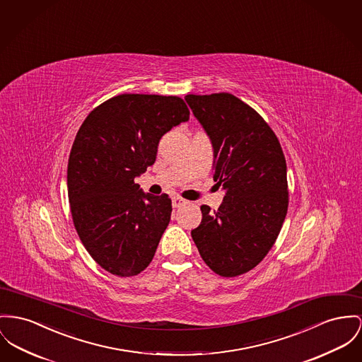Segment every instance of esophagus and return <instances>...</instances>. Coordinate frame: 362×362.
<instances>
[{
  "instance_id": "1",
  "label": "esophagus",
  "mask_w": 362,
  "mask_h": 362,
  "mask_svg": "<svg viewBox=\"0 0 362 362\" xmlns=\"http://www.w3.org/2000/svg\"><path fill=\"white\" fill-rule=\"evenodd\" d=\"M184 204H187V200L185 199H182V197H180V196H174L173 197V207H181V206H184Z\"/></svg>"
}]
</instances>
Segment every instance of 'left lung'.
<instances>
[{
  "instance_id": "8db88e82",
  "label": "left lung",
  "mask_w": 362,
  "mask_h": 362,
  "mask_svg": "<svg viewBox=\"0 0 362 362\" xmlns=\"http://www.w3.org/2000/svg\"><path fill=\"white\" fill-rule=\"evenodd\" d=\"M214 149V181L225 191L217 211L202 206L191 232L200 257L222 277L254 269L277 239L288 209L287 163L276 134L230 93L185 96Z\"/></svg>"
}]
</instances>
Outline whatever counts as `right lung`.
<instances>
[{
    "instance_id": "add662e5",
    "label": "right lung",
    "mask_w": 362,
    "mask_h": 362,
    "mask_svg": "<svg viewBox=\"0 0 362 362\" xmlns=\"http://www.w3.org/2000/svg\"><path fill=\"white\" fill-rule=\"evenodd\" d=\"M188 119L181 97L119 95L81 124L69 158V200L79 239L104 270L130 277L151 264L171 200L143 192L134 178L155 163L162 136Z\"/></svg>"
}]
</instances>
